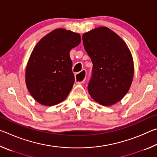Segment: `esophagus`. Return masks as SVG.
Returning a JSON list of instances; mask_svg holds the SVG:
<instances>
[{
  "label": "esophagus",
  "instance_id": "34e87169",
  "mask_svg": "<svg viewBox=\"0 0 157 157\" xmlns=\"http://www.w3.org/2000/svg\"><path fill=\"white\" fill-rule=\"evenodd\" d=\"M75 82L77 84H82L84 83L86 79V71L82 70L80 73L75 74Z\"/></svg>",
  "mask_w": 157,
  "mask_h": 157
}]
</instances>
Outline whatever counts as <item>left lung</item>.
<instances>
[{
  "mask_svg": "<svg viewBox=\"0 0 157 157\" xmlns=\"http://www.w3.org/2000/svg\"><path fill=\"white\" fill-rule=\"evenodd\" d=\"M82 40L93 63L89 94L101 105L116 104L128 92L134 77V62L129 48L107 27L84 33Z\"/></svg>",
  "mask_w": 157,
  "mask_h": 157,
  "instance_id": "1",
  "label": "left lung"
}]
</instances>
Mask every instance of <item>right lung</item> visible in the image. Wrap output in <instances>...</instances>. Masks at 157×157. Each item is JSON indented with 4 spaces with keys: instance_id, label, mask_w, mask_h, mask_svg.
Instances as JSON below:
<instances>
[{
    "instance_id": "add662e5",
    "label": "right lung",
    "mask_w": 157,
    "mask_h": 157,
    "mask_svg": "<svg viewBox=\"0 0 157 157\" xmlns=\"http://www.w3.org/2000/svg\"><path fill=\"white\" fill-rule=\"evenodd\" d=\"M80 42L79 34L58 28L34 48L26 66L25 84L41 105L53 106L67 98L75 82L69 53Z\"/></svg>"
}]
</instances>
